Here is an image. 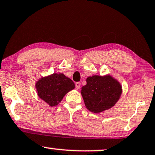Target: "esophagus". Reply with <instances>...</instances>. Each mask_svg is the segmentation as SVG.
<instances>
[{
    "mask_svg": "<svg viewBox=\"0 0 155 155\" xmlns=\"http://www.w3.org/2000/svg\"><path fill=\"white\" fill-rule=\"evenodd\" d=\"M75 86H76V89H77V90H78V89L80 88V86H81L80 82H77V83H76Z\"/></svg>",
    "mask_w": 155,
    "mask_h": 155,
    "instance_id": "1",
    "label": "esophagus"
}]
</instances>
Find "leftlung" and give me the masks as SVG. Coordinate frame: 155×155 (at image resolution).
<instances>
[{
	"mask_svg": "<svg viewBox=\"0 0 155 155\" xmlns=\"http://www.w3.org/2000/svg\"><path fill=\"white\" fill-rule=\"evenodd\" d=\"M81 88V95L89 111L100 113L112 108L120 98L121 86L110 75H95L86 78Z\"/></svg>",
	"mask_w": 155,
	"mask_h": 155,
	"instance_id": "1",
	"label": "left lung"
}]
</instances>
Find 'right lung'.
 Returning <instances> with one entry per match:
<instances>
[{
    "mask_svg": "<svg viewBox=\"0 0 155 155\" xmlns=\"http://www.w3.org/2000/svg\"><path fill=\"white\" fill-rule=\"evenodd\" d=\"M74 88V83L61 73L42 77L36 83L38 97L51 107L58 104L64 95Z\"/></svg>",
    "mask_w": 155,
    "mask_h": 155,
    "instance_id": "obj_1",
    "label": "right lung"
}]
</instances>
